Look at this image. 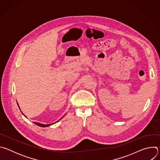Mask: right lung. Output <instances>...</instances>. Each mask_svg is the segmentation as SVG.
Returning a JSON list of instances; mask_svg holds the SVG:
<instances>
[{"label": "right lung", "instance_id": "1", "mask_svg": "<svg viewBox=\"0 0 160 160\" xmlns=\"http://www.w3.org/2000/svg\"><path fill=\"white\" fill-rule=\"evenodd\" d=\"M18 106H19V105H18ZM20 109V108H19ZM22 115H24L23 113H22ZM25 116V115H24ZM25 117H26V116H25ZM62 117L61 118H62ZM60 119V120H61ZM59 121V120H58ZM58 122H55V123H52V124H48V125H45V124H42V123H38V122H33L35 125H38V126H39V127H49V126H50V125H53V124H54V123H57Z\"/></svg>", "mask_w": 160, "mask_h": 160}]
</instances>
